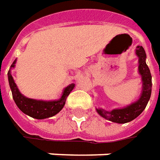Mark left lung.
Segmentation results:
<instances>
[{"label":"left lung","instance_id":"1","mask_svg":"<svg viewBox=\"0 0 160 160\" xmlns=\"http://www.w3.org/2000/svg\"><path fill=\"white\" fill-rule=\"evenodd\" d=\"M136 54L138 57V73L142 79V92L140 97L135 102L124 108H114L111 111L103 108H96L97 112L110 122L115 123H127L139 116L145 109L152 94V75L146 64V53L142 46H138Z\"/></svg>","mask_w":160,"mask_h":160}]
</instances>
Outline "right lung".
Wrapping results in <instances>:
<instances>
[{
    "instance_id": "1",
    "label": "right lung",
    "mask_w": 160,
    "mask_h": 160,
    "mask_svg": "<svg viewBox=\"0 0 160 160\" xmlns=\"http://www.w3.org/2000/svg\"><path fill=\"white\" fill-rule=\"evenodd\" d=\"M16 63H17V59L13 62L8 72V79L9 87L12 92L13 99L16 105L18 106V108L23 113L38 120L47 119L57 114L64 107L67 97L75 87V83H70L67 87L64 88L61 98L55 100H41V99L30 98L25 97L20 92L18 85L15 82V80L11 75V69L15 68Z\"/></svg>"
}]
</instances>
